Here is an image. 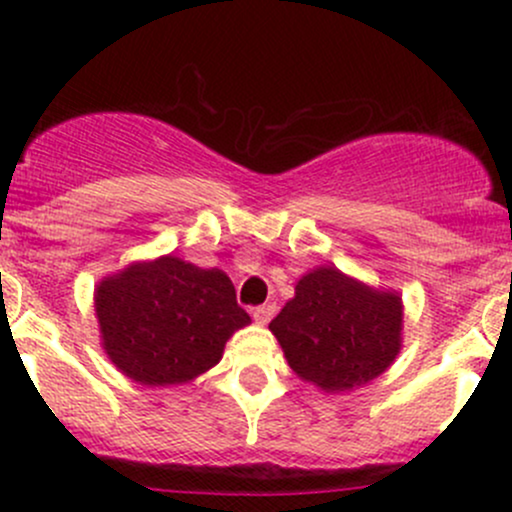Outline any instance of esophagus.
<instances>
[{"label":"esophagus","instance_id":"obj_1","mask_svg":"<svg viewBox=\"0 0 512 512\" xmlns=\"http://www.w3.org/2000/svg\"><path fill=\"white\" fill-rule=\"evenodd\" d=\"M276 313V305L272 303H264V305H257V308H252V317H255L257 325H267L269 320H272Z\"/></svg>","mask_w":512,"mask_h":512}]
</instances>
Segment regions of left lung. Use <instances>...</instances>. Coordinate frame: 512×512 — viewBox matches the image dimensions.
I'll use <instances>...</instances> for the list:
<instances>
[{
  "mask_svg": "<svg viewBox=\"0 0 512 512\" xmlns=\"http://www.w3.org/2000/svg\"><path fill=\"white\" fill-rule=\"evenodd\" d=\"M402 298L370 289L337 267L301 276L296 296L269 322L298 378L327 392L378 378L402 349Z\"/></svg>",
  "mask_w": 512,
  "mask_h": 512,
  "instance_id": "8db88e82",
  "label": "left lung"
}]
</instances>
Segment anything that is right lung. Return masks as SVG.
Wrapping results in <instances>:
<instances>
[{
  "label": "right lung",
  "instance_id": "obj_1",
  "mask_svg": "<svg viewBox=\"0 0 512 512\" xmlns=\"http://www.w3.org/2000/svg\"><path fill=\"white\" fill-rule=\"evenodd\" d=\"M103 349L142 385L190 383L221 361L223 346L250 315L221 269L180 257L134 262L96 289Z\"/></svg>",
  "mask_w": 512,
  "mask_h": 512
}]
</instances>
